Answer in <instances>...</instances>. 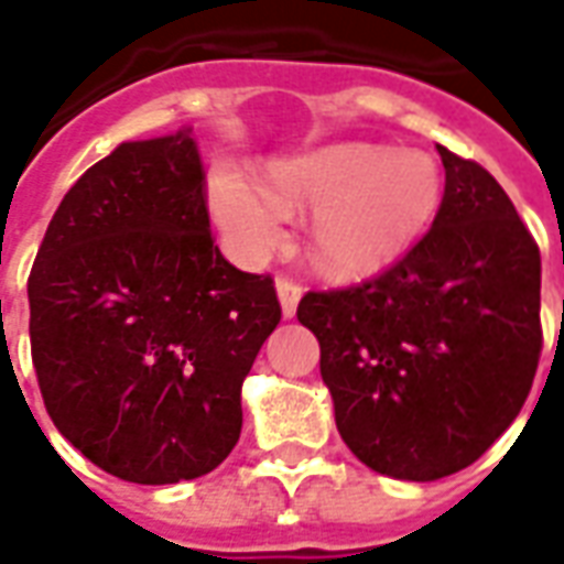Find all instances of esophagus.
Segmentation results:
<instances>
[{
    "mask_svg": "<svg viewBox=\"0 0 564 564\" xmlns=\"http://www.w3.org/2000/svg\"><path fill=\"white\" fill-rule=\"evenodd\" d=\"M274 290H278V301H281L283 319H292V316H295V311H299V301H301V295H304V290H301L299 283H292L290 278H278Z\"/></svg>",
    "mask_w": 564,
    "mask_h": 564,
    "instance_id": "1",
    "label": "esophagus"
}]
</instances>
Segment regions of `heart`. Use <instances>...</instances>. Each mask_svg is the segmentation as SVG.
Here are the masks:
<instances>
[{
    "mask_svg": "<svg viewBox=\"0 0 564 564\" xmlns=\"http://www.w3.org/2000/svg\"><path fill=\"white\" fill-rule=\"evenodd\" d=\"M265 180L269 188L234 165L209 174L206 204L230 253L260 263L281 242L286 213H311L307 251L334 278H372L402 263L444 200L435 159L360 141L272 162Z\"/></svg>",
    "mask_w": 564,
    "mask_h": 564,
    "instance_id": "1",
    "label": "heart"
}]
</instances>
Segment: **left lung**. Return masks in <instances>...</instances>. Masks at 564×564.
Wrapping results in <instances>:
<instances>
[{
    "instance_id": "8db88e82",
    "label": "left lung",
    "mask_w": 564,
    "mask_h": 564,
    "mask_svg": "<svg viewBox=\"0 0 564 564\" xmlns=\"http://www.w3.org/2000/svg\"><path fill=\"white\" fill-rule=\"evenodd\" d=\"M432 230L376 281L307 292L339 437L402 482L464 470L521 414L541 351V253L497 180L437 148Z\"/></svg>"
}]
</instances>
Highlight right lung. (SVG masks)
I'll return each mask as SVG.
<instances>
[{
    "label": "right lung",
    "mask_w": 564,
    "mask_h": 564,
    "mask_svg": "<svg viewBox=\"0 0 564 564\" xmlns=\"http://www.w3.org/2000/svg\"><path fill=\"white\" fill-rule=\"evenodd\" d=\"M43 405L88 462L174 485L225 462L281 322L272 278L213 245L192 127L123 141L55 209L29 278Z\"/></svg>",
    "instance_id": "1"
}]
</instances>
